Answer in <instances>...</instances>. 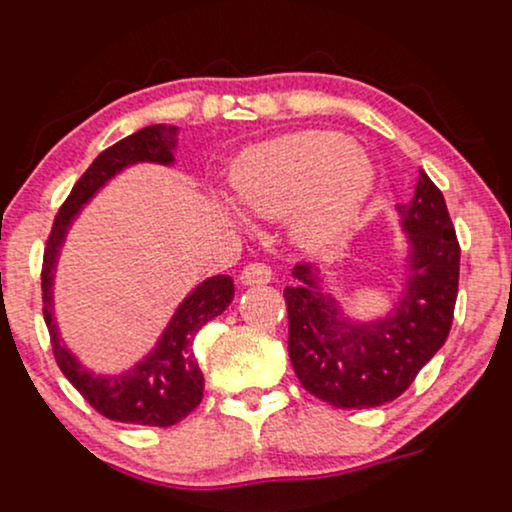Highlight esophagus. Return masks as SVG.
I'll use <instances>...</instances> for the list:
<instances>
[{
  "mask_svg": "<svg viewBox=\"0 0 512 512\" xmlns=\"http://www.w3.org/2000/svg\"><path fill=\"white\" fill-rule=\"evenodd\" d=\"M239 282L246 287L266 285V282H270V268L263 266V263H249V266L239 273Z\"/></svg>",
  "mask_w": 512,
  "mask_h": 512,
  "instance_id": "obj_1",
  "label": "esophagus"
}]
</instances>
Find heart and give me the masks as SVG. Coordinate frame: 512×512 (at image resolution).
Returning a JSON list of instances; mask_svg holds the SVG:
<instances>
[{
  "mask_svg": "<svg viewBox=\"0 0 512 512\" xmlns=\"http://www.w3.org/2000/svg\"><path fill=\"white\" fill-rule=\"evenodd\" d=\"M232 189L246 213L287 218V237L297 249L326 256L362 225L376 191V167L352 138L297 131L246 150L232 170Z\"/></svg>",
  "mask_w": 512,
  "mask_h": 512,
  "instance_id": "b5f03b06",
  "label": "heart"
}]
</instances>
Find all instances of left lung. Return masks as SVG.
I'll list each match as a JSON object with an SVG mask.
<instances>
[{
    "label": "left lung",
    "mask_w": 512,
    "mask_h": 512,
    "mask_svg": "<svg viewBox=\"0 0 512 512\" xmlns=\"http://www.w3.org/2000/svg\"><path fill=\"white\" fill-rule=\"evenodd\" d=\"M395 218L405 234V270L386 314L352 316L316 266H294L297 282L285 287L294 374L311 395L342 410L400 398L441 350L453 323L460 246L446 198L424 170L412 201L395 206Z\"/></svg>",
    "instance_id": "8db88e82"
}]
</instances>
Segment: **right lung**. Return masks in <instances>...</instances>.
I'll return each instance as SVG.
<instances>
[{
	"label": "right lung",
	"mask_w": 512,
	"mask_h": 512,
	"mask_svg": "<svg viewBox=\"0 0 512 512\" xmlns=\"http://www.w3.org/2000/svg\"><path fill=\"white\" fill-rule=\"evenodd\" d=\"M177 143V126L153 124L102 150L59 208L45 246L42 311L50 330L54 359L71 386L95 410L114 422L172 426L196 410L203 398V371L194 354V340L210 318L220 316L232 304L234 282L230 275H213L198 282L177 304L155 345L138 362L114 374H102V371L98 374L83 364L59 335L57 316H54V280H57L59 256L76 218L98 196L100 189H105L117 174L134 165L172 167Z\"/></svg>",
	"instance_id": "1"
}]
</instances>
